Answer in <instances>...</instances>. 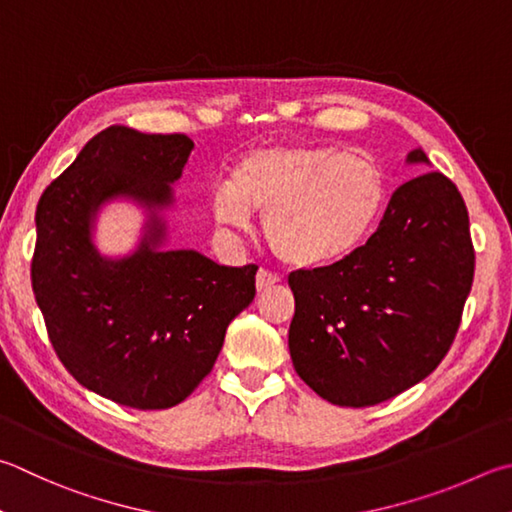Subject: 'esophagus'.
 I'll list each match as a JSON object with an SVG mask.
<instances>
[{
  "mask_svg": "<svg viewBox=\"0 0 512 512\" xmlns=\"http://www.w3.org/2000/svg\"><path fill=\"white\" fill-rule=\"evenodd\" d=\"M277 282H280V277L277 275H273L271 271H259L257 273V280H255V286H257V293H264V291H268V288H273Z\"/></svg>",
  "mask_w": 512,
  "mask_h": 512,
  "instance_id": "obj_1",
  "label": "esophagus"
}]
</instances>
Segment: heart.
I'll return each mask as SVG.
<instances>
[{"label": "heart", "instance_id": "b5f03b06", "mask_svg": "<svg viewBox=\"0 0 512 512\" xmlns=\"http://www.w3.org/2000/svg\"><path fill=\"white\" fill-rule=\"evenodd\" d=\"M385 174L371 156L322 145H268L232 167L228 190L212 199L224 228L266 217L273 253L286 266L320 271L351 257L385 210Z\"/></svg>", "mask_w": 512, "mask_h": 512}]
</instances>
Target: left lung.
I'll return each mask as SVG.
<instances>
[{"mask_svg": "<svg viewBox=\"0 0 512 512\" xmlns=\"http://www.w3.org/2000/svg\"><path fill=\"white\" fill-rule=\"evenodd\" d=\"M410 163H430L425 152ZM475 277L461 192L441 172L398 188L380 226L351 257L288 275L293 367L324 401L369 407L439 367L457 336Z\"/></svg>", "mask_w": 512, "mask_h": 512, "instance_id": "left-lung-1", "label": "left lung"}]
</instances>
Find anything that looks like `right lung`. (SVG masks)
Instances as JSON below:
<instances>
[{
    "label": "right lung",
    "instance_id": "right-lung-1",
    "mask_svg": "<svg viewBox=\"0 0 512 512\" xmlns=\"http://www.w3.org/2000/svg\"><path fill=\"white\" fill-rule=\"evenodd\" d=\"M194 143L185 134L102 129L42 192L31 282L49 340L82 387L136 410H167L206 378L228 324L255 300L257 266H219L163 250L156 215L172 203ZM132 196L151 208L137 253L102 258L90 244L100 202Z\"/></svg>",
    "mask_w": 512,
    "mask_h": 512
}]
</instances>
